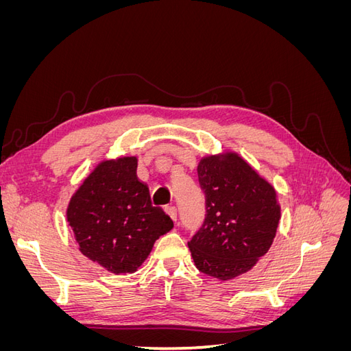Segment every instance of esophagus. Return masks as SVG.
<instances>
[{
	"label": "esophagus",
	"instance_id": "34e87169",
	"mask_svg": "<svg viewBox=\"0 0 351 351\" xmlns=\"http://www.w3.org/2000/svg\"><path fill=\"white\" fill-rule=\"evenodd\" d=\"M165 212L169 217H171L173 221H177V208L176 206H167Z\"/></svg>",
	"mask_w": 351,
	"mask_h": 351
}]
</instances>
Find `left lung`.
I'll use <instances>...</instances> for the list:
<instances>
[{
  "mask_svg": "<svg viewBox=\"0 0 351 351\" xmlns=\"http://www.w3.org/2000/svg\"><path fill=\"white\" fill-rule=\"evenodd\" d=\"M197 176L206 217L189 249L200 272L228 281L272 246L281 218L277 190L234 151L202 156Z\"/></svg>",
  "mask_w": 351,
  "mask_h": 351,
  "instance_id": "1",
  "label": "left lung"
}]
</instances>
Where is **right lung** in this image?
<instances>
[{
	"mask_svg": "<svg viewBox=\"0 0 351 351\" xmlns=\"http://www.w3.org/2000/svg\"><path fill=\"white\" fill-rule=\"evenodd\" d=\"M133 155L104 159L69 200L67 222L79 250L115 275L133 274L154 243L174 227L152 206L149 189L136 176Z\"/></svg>",
	"mask_w": 351,
	"mask_h": 351,
	"instance_id": "1",
	"label": "right lung"
}]
</instances>
